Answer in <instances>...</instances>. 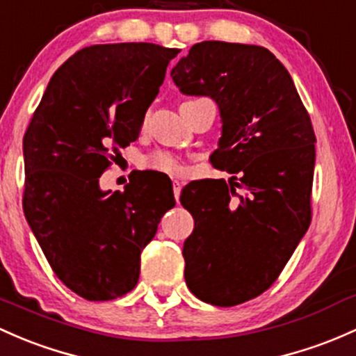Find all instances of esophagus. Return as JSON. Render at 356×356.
<instances>
[{"label":"esophagus","mask_w":356,"mask_h":356,"mask_svg":"<svg viewBox=\"0 0 356 356\" xmlns=\"http://www.w3.org/2000/svg\"><path fill=\"white\" fill-rule=\"evenodd\" d=\"M181 186H183V183L179 181V179H173V193H175V198H177V202L179 200V193H181Z\"/></svg>","instance_id":"34e87169"}]
</instances>
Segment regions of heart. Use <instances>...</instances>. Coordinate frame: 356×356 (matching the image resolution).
Wrapping results in <instances>:
<instances>
[{
    "instance_id": "heart-1",
    "label": "heart",
    "mask_w": 356,
    "mask_h": 356,
    "mask_svg": "<svg viewBox=\"0 0 356 356\" xmlns=\"http://www.w3.org/2000/svg\"><path fill=\"white\" fill-rule=\"evenodd\" d=\"M149 166L171 175H177L181 171V164H179L173 156L166 154V152H158V154L152 156V158L149 159Z\"/></svg>"
}]
</instances>
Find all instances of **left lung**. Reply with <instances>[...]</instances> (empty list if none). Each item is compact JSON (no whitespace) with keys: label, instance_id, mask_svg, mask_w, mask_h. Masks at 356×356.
<instances>
[{"label":"left lung","instance_id":"8db88e82","mask_svg":"<svg viewBox=\"0 0 356 356\" xmlns=\"http://www.w3.org/2000/svg\"><path fill=\"white\" fill-rule=\"evenodd\" d=\"M171 78L183 95L219 106L210 161L234 177L188 183L179 202L195 220L183 244L186 285L231 307L270 289L307 232L316 136L289 71L265 47L200 42Z\"/></svg>","mask_w":356,"mask_h":356}]
</instances>
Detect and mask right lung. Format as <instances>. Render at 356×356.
<instances>
[{
    "label": "right lung",
    "mask_w": 356,
    "mask_h": 356,
    "mask_svg": "<svg viewBox=\"0 0 356 356\" xmlns=\"http://www.w3.org/2000/svg\"><path fill=\"white\" fill-rule=\"evenodd\" d=\"M178 49L146 42L91 45L49 81L24 137V212L49 265L86 300L137 285L140 253L175 207L173 190L137 171L124 192L100 188L112 152L139 137Z\"/></svg>",
    "instance_id": "obj_1"
}]
</instances>
